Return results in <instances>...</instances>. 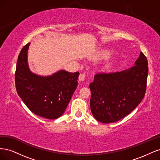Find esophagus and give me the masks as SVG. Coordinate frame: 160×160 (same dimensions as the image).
Masks as SVG:
<instances>
[{
    "label": "esophagus",
    "instance_id": "obj_1",
    "mask_svg": "<svg viewBox=\"0 0 160 160\" xmlns=\"http://www.w3.org/2000/svg\"><path fill=\"white\" fill-rule=\"evenodd\" d=\"M85 79V74L84 73H81L79 76V81H83Z\"/></svg>",
    "mask_w": 160,
    "mask_h": 160
}]
</instances>
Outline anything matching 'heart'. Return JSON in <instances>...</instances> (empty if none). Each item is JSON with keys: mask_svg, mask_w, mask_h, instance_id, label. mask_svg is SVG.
<instances>
[{"mask_svg": "<svg viewBox=\"0 0 160 160\" xmlns=\"http://www.w3.org/2000/svg\"><path fill=\"white\" fill-rule=\"evenodd\" d=\"M114 54V51L111 49H103L99 51L98 52L96 53L95 57L98 60H104V59H108L112 56ZM113 65V61H111L108 62L104 66V69L105 70H109L111 67H112Z\"/></svg>", "mask_w": 160, "mask_h": 160, "instance_id": "b5f03b06", "label": "heart"}]
</instances>
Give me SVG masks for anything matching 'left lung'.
Returning a JSON list of instances; mask_svg holds the SVG:
<instances>
[{"mask_svg":"<svg viewBox=\"0 0 160 160\" xmlns=\"http://www.w3.org/2000/svg\"><path fill=\"white\" fill-rule=\"evenodd\" d=\"M148 63L140 52L134 66L121 72L95 75L89 85L90 108L93 117L103 123L127 116L143 99L146 90Z\"/></svg>","mask_w":160,"mask_h":160,"instance_id":"left-lung-1","label":"left lung"}]
</instances>
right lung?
Masks as SVG:
<instances>
[{
    "mask_svg": "<svg viewBox=\"0 0 160 160\" xmlns=\"http://www.w3.org/2000/svg\"><path fill=\"white\" fill-rule=\"evenodd\" d=\"M24 47L18 57L15 72L17 93L33 113L46 119L61 116L78 85L79 72L59 70L51 75L32 72L28 64V49Z\"/></svg>",
    "mask_w": 160,
    "mask_h": 160,
    "instance_id": "right-lung-1",
    "label": "right lung"
}]
</instances>
